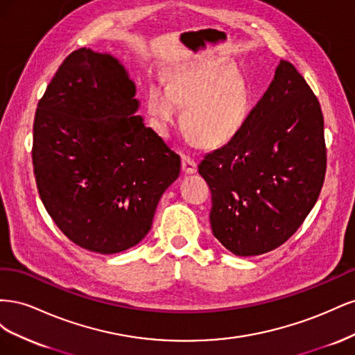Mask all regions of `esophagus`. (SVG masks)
Here are the masks:
<instances>
[{
	"instance_id": "obj_1",
	"label": "esophagus",
	"mask_w": 355,
	"mask_h": 355,
	"mask_svg": "<svg viewBox=\"0 0 355 355\" xmlns=\"http://www.w3.org/2000/svg\"><path fill=\"white\" fill-rule=\"evenodd\" d=\"M182 171H184L185 175H192L197 171V163L191 157L184 155L182 157Z\"/></svg>"
}]
</instances>
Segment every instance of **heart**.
I'll list each match as a JSON object with an SVG mask.
<instances>
[{"instance_id":"heart-1","label":"heart","mask_w":355,"mask_h":355,"mask_svg":"<svg viewBox=\"0 0 355 355\" xmlns=\"http://www.w3.org/2000/svg\"><path fill=\"white\" fill-rule=\"evenodd\" d=\"M249 90L231 65H182L170 72L167 87L148 90V112L161 135H167L184 106V124L204 145L228 142L249 114Z\"/></svg>"}]
</instances>
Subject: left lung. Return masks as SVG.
<instances>
[{
	"instance_id": "obj_1",
	"label": "left lung",
	"mask_w": 355,
	"mask_h": 355,
	"mask_svg": "<svg viewBox=\"0 0 355 355\" xmlns=\"http://www.w3.org/2000/svg\"><path fill=\"white\" fill-rule=\"evenodd\" d=\"M326 161L320 102L292 63L280 60L240 132L198 164L211 191L214 237L237 256L277 249L313 210Z\"/></svg>"
}]
</instances>
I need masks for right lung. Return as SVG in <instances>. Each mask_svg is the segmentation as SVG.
<instances>
[{
  "mask_svg": "<svg viewBox=\"0 0 355 355\" xmlns=\"http://www.w3.org/2000/svg\"><path fill=\"white\" fill-rule=\"evenodd\" d=\"M118 59L78 49L38 102L32 163L46 210L85 250L112 254L145 239L180 157L136 115Z\"/></svg>",
  "mask_w": 355,
  "mask_h": 355,
  "instance_id": "add662e5",
  "label": "right lung"
}]
</instances>
